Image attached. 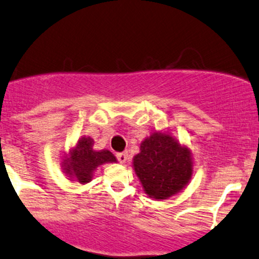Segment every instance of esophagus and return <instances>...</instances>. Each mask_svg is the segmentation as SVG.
Returning <instances> with one entry per match:
<instances>
[{"instance_id": "obj_1", "label": "esophagus", "mask_w": 259, "mask_h": 259, "mask_svg": "<svg viewBox=\"0 0 259 259\" xmlns=\"http://www.w3.org/2000/svg\"><path fill=\"white\" fill-rule=\"evenodd\" d=\"M117 159L119 163H125L127 159V152H120L117 153Z\"/></svg>"}]
</instances>
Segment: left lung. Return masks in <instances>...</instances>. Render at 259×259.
I'll list each match as a JSON object with an SVG mask.
<instances>
[{"label": "left lung", "instance_id": "obj_1", "mask_svg": "<svg viewBox=\"0 0 259 259\" xmlns=\"http://www.w3.org/2000/svg\"><path fill=\"white\" fill-rule=\"evenodd\" d=\"M133 163L145 192L156 200L177 195L192 175L190 150L168 134L153 133L145 139Z\"/></svg>", "mask_w": 259, "mask_h": 259}]
</instances>
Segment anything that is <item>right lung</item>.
I'll return each instance as SVG.
<instances>
[{
  "label": "right lung",
  "mask_w": 259,
  "mask_h": 259,
  "mask_svg": "<svg viewBox=\"0 0 259 259\" xmlns=\"http://www.w3.org/2000/svg\"><path fill=\"white\" fill-rule=\"evenodd\" d=\"M92 145L94 141L91 138L82 136L79 139L76 146L70 151L69 157L62 162L64 173L69 175L70 179L80 184L91 181L92 173L99 165L103 163L117 162L115 157L108 150L95 151Z\"/></svg>",
  "instance_id": "add662e5"
}]
</instances>
